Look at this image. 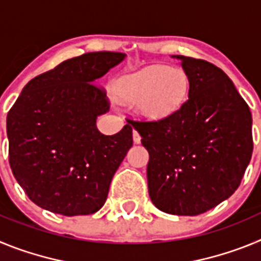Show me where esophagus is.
<instances>
[{
    "mask_svg": "<svg viewBox=\"0 0 261 261\" xmlns=\"http://www.w3.org/2000/svg\"><path fill=\"white\" fill-rule=\"evenodd\" d=\"M133 141H135V144H140L141 142V136L135 129H133Z\"/></svg>",
    "mask_w": 261,
    "mask_h": 261,
    "instance_id": "esophagus-1",
    "label": "esophagus"
}]
</instances>
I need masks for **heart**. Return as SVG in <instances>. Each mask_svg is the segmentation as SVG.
Returning <instances> with one entry per match:
<instances>
[{
  "label": "heart",
  "mask_w": 261,
  "mask_h": 261,
  "mask_svg": "<svg viewBox=\"0 0 261 261\" xmlns=\"http://www.w3.org/2000/svg\"><path fill=\"white\" fill-rule=\"evenodd\" d=\"M115 89L124 103H138L141 115L163 119L184 103L190 78L183 69L149 66L120 78Z\"/></svg>",
  "instance_id": "b5f03b06"
}]
</instances>
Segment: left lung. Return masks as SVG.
I'll return each mask as SVG.
<instances>
[{
    "mask_svg": "<svg viewBox=\"0 0 261 261\" xmlns=\"http://www.w3.org/2000/svg\"><path fill=\"white\" fill-rule=\"evenodd\" d=\"M180 60L190 78L187 102L156 121L129 120L149 151L147 187L159 211L197 216L237 191L253 150L250 107L223 70Z\"/></svg>",
    "mask_w": 261,
    "mask_h": 261,
    "instance_id": "8db88e82",
    "label": "left lung"
}]
</instances>
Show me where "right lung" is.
Wrapping results in <instances>:
<instances>
[{"label":"right lung","mask_w":261,"mask_h":261,"mask_svg":"<svg viewBox=\"0 0 261 261\" xmlns=\"http://www.w3.org/2000/svg\"><path fill=\"white\" fill-rule=\"evenodd\" d=\"M125 59L90 52L32 78L6 119L14 177L38 206L62 216L98 212L133 145L132 125L106 136L96 117L110 111L98 78Z\"/></svg>","instance_id":"1"}]
</instances>
